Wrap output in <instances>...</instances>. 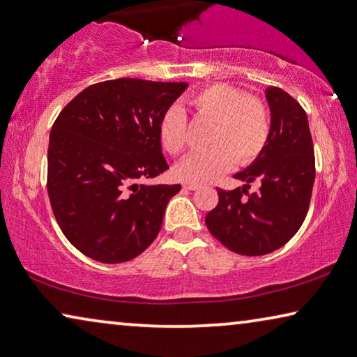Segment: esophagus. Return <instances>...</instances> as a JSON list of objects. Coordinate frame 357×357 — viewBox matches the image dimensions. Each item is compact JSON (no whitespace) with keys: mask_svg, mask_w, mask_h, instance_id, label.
<instances>
[{"mask_svg":"<svg viewBox=\"0 0 357 357\" xmlns=\"http://www.w3.org/2000/svg\"><path fill=\"white\" fill-rule=\"evenodd\" d=\"M183 188H184V189H189V190H197V189L200 188V185L195 184V183H184Z\"/></svg>","mask_w":357,"mask_h":357,"instance_id":"34e87169","label":"esophagus"}]
</instances>
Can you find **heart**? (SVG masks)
<instances>
[{
  "instance_id": "1",
  "label": "heart",
  "mask_w": 357,
  "mask_h": 357,
  "mask_svg": "<svg viewBox=\"0 0 357 357\" xmlns=\"http://www.w3.org/2000/svg\"><path fill=\"white\" fill-rule=\"evenodd\" d=\"M199 120L211 128L204 152H197L181 162L174 173L185 183H208L234 167L248 165L268 144L271 135L269 109L261 99L226 83L210 84L189 100ZM162 146L172 155H179L188 146V119L183 109L169 107L158 126Z\"/></svg>"
}]
</instances>
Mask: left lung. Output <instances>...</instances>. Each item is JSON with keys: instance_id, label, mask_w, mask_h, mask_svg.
I'll return each instance as SVG.
<instances>
[{"instance_id": "1", "label": "left lung", "mask_w": 357, "mask_h": 357, "mask_svg": "<svg viewBox=\"0 0 357 357\" xmlns=\"http://www.w3.org/2000/svg\"><path fill=\"white\" fill-rule=\"evenodd\" d=\"M271 135L263 152L234 178L243 188L218 189L220 202L205 218L213 237L232 252L261 257L280 248L300 229L310 208L316 162L306 112L284 89H266ZM250 182L257 193L248 194Z\"/></svg>"}]
</instances>
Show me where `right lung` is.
<instances>
[{"instance_id":"add662e5","label":"right lung","mask_w":357,"mask_h":357,"mask_svg":"<svg viewBox=\"0 0 357 357\" xmlns=\"http://www.w3.org/2000/svg\"><path fill=\"white\" fill-rule=\"evenodd\" d=\"M188 83L119 78L75 96L47 149V195L63 236L100 263H125L155 241L181 185L139 184L168 169L162 116Z\"/></svg>"}]
</instances>
